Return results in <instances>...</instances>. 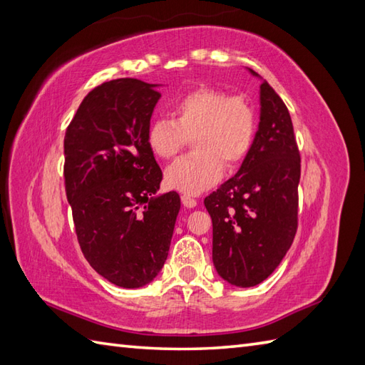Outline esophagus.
Here are the masks:
<instances>
[{
	"instance_id": "1",
	"label": "esophagus",
	"mask_w": 365,
	"mask_h": 365,
	"mask_svg": "<svg viewBox=\"0 0 365 365\" xmlns=\"http://www.w3.org/2000/svg\"><path fill=\"white\" fill-rule=\"evenodd\" d=\"M180 199H182L183 207H186V208H194L197 205V200L192 199L191 196H188V194H182Z\"/></svg>"
}]
</instances>
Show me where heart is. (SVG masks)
I'll return each mask as SVG.
<instances>
[{"instance_id":"1","label":"heart","mask_w":365,"mask_h":365,"mask_svg":"<svg viewBox=\"0 0 365 365\" xmlns=\"http://www.w3.org/2000/svg\"><path fill=\"white\" fill-rule=\"evenodd\" d=\"M171 118H157L148 127V144L160 158H173L192 140L196 152L175 160L165 171L169 188L199 194L221 180L224 165L238 168L253 148L258 115L242 95L199 88L177 99Z\"/></svg>"}]
</instances>
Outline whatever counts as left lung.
<instances>
[{"label":"left lung","mask_w":365,"mask_h":365,"mask_svg":"<svg viewBox=\"0 0 365 365\" xmlns=\"http://www.w3.org/2000/svg\"><path fill=\"white\" fill-rule=\"evenodd\" d=\"M259 104L250 154L235 177L203 200L213 221V264L240 287L257 286L274 272L299 224L300 152L289 110L266 81Z\"/></svg>","instance_id":"8db88e82"}]
</instances>
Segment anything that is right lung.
Segmentation results:
<instances>
[{
  "label": "right lung",
  "instance_id": "right-lung-1",
  "mask_svg": "<svg viewBox=\"0 0 365 365\" xmlns=\"http://www.w3.org/2000/svg\"><path fill=\"white\" fill-rule=\"evenodd\" d=\"M155 83L115 79L83 98L66 127L65 191L90 266L135 289L162 270L180 210L175 191L154 196L163 179L148 144L160 99Z\"/></svg>",
  "mask_w": 365,
  "mask_h": 365
}]
</instances>
